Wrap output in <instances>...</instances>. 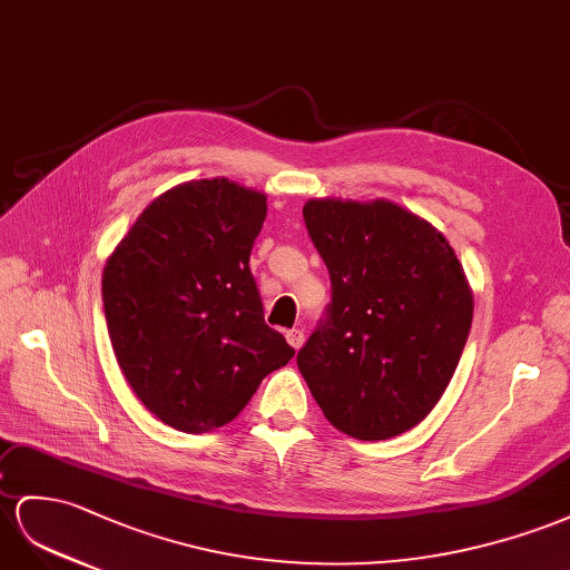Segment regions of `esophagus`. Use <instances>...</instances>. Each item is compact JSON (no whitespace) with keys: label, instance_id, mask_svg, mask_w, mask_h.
<instances>
[{"label":"esophagus","instance_id":"obj_1","mask_svg":"<svg viewBox=\"0 0 570 570\" xmlns=\"http://www.w3.org/2000/svg\"><path fill=\"white\" fill-rule=\"evenodd\" d=\"M286 342H288L291 346H294L296 352H298V348H301V346H303V342H305V334H303V330H298V327L288 330V332H286Z\"/></svg>","mask_w":570,"mask_h":570}]
</instances>
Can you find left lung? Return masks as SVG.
<instances>
[{
  "mask_svg": "<svg viewBox=\"0 0 570 570\" xmlns=\"http://www.w3.org/2000/svg\"><path fill=\"white\" fill-rule=\"evenodd\" d=\"M303 222L332 301L298 371L334 429L385 441L441 400L472 327V294L441 230L385 199H311Z\"/></svg>",
  "mask_w": 570,
  "mask_h": 570,
  "instance_id": "8db88e82",
  "label": "left lung"
}]
</instances>
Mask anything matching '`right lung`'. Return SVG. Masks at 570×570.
<instances>
[{"mask_svg": "<svg viewBox=\"0 0 570 570\" xmlns=\"http://www.w3.org/2000/svg\"><path fill=\"white\" fill-rule=\"evenodd\" d=\"M267 197L228 178L154 199L104 269L115 358L156 419L207 433L236 419L262 377L294 358L265 323L250 253Z\"/></svg>", "mask_w": 570, "mask_h": 570, "instance_id": "right-lung-1", "label": "right lung"}]
</instances>
